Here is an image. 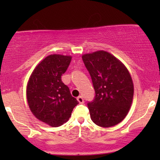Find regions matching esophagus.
<instances>
[{
	"label": "esophagus",
	"instance_id": "esophagus-1",
	"mask_svg": "<svg viewBox=\"0 0 160 160\" xmlns=\"http://www.w3.org/2000/svg\"><path fill=\"white\" fill-rule=\"evenodd\" d=\"M77 100L78 101V102L81 104H83L84 102V98H83L82 96H78L77 98Z\"/></svg>",
	"mask_w": 160,
	"mask_h": 160
}]
</instances>
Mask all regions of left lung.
Segmentation results:
<instances>
[{"label":"left lung","instance_id":"obj_1","mask_svg":"<svg viewBox=\"0 0 160 160\" xmlns=\"http://www.w3.org/2000/svg\"><path fill=\"white\" fill-rule=\"evenodd\" d=\"M82 60L95 92L93 100L87 103L92 120L102 128L119 124L132 102L134 88L130 73L119 60L105 51L84 54Z\"/></svg>","mask_w":160,"mask_h":160}]
</instances>
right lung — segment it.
Returning <instances> with one entry per match:
<instances>
[{
    "instance_id": "1",
    "label": "right lung",
    "mask_w": 160,
    "mask_h": 160,
    "mask_svg": "<svg viewBox=\"0 0 160 160\" xmlns=\"http://www.w3.org/2000/svg\"><path fill=\"white\" fill-rule=\"evenodd\" d=\"M71 60L70 56L51 54L38 65L28 82L27 99L30 111L51 127L66 122L78 104L61 79Z\"/></svg>"
}]
</instances>
